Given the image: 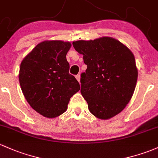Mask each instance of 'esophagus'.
Masks as SVG:
<instances>
[{"mask_svg":"<svg viewBox=\"0 0 158 158\" xmlns=\"http://www.w3.org/2000/svg\"><path fill=\"white\" fill-rule=\"evenodd\" d=\"M76 79L77 80V81L80 83V81H81V75L80 74H77V75H76Z\"/></svg>","mask_w":158,"mask_h":158,"instance_id":"obj_1","label":"esophagus"}]
</instances>
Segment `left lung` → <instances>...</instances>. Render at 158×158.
Returning <instances> with one entry per match:
<instances>
[{
    "label": "left lung",
    "mask_w": 158,
    "mask_h": 158,
    "mask_svg": "<svg viewBox=\"0 0 158 158\" xmlns=\"http://www.w3.org/2000/svg\"><path fill=\"white\" fill-rule=\"evenodd\" d=\"M72 44L87 65L81 75V93L89 111L101 120L118 114L130 101L136 85L138 69L133 53L110 37Z\"/></svg>",
    "instance_id": "8db88e82"
}]
</instances>
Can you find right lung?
I'll list each match as a JSON object with an SVG mask.
<instances>
[{
    "instance_id": "add662e5",
    "label": "right lung",
    "mask_w": 158,
    "mask_h": 158,
    "mask_svg": "<svg viewBox=\"0 0 158 158\" xmlns=\"http://www.w3.org/2000/svg\"><path fill=\"white\" fill-rule=\"evenodd\" d=\"M72 44L44 40L38 44L20 65L19 81L25 99L35 111L54 118L67 110L80 84L69 74L66 54Z\"/></svg>"
}]
</instances>
